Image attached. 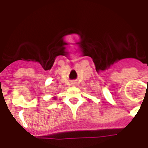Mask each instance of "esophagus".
Returning a JSON list of instances; mask_svg holds the SVG:
<instances>
[{"label":"esophagus","instance_id":"obj_1","mask_svg":"<svg viewBox=\"0 0 148 148\" xmlns=\"http://www.w3.org/2000/svg\"><path fill=\"white\" fill-rule=\"evenodd\" d=\"M72 86H76V84H75V83H73V84H72Z\"/></svg>","mask_w":148,"mask_h":148}]
</instances>
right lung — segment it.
Listing matches in <instances>:
<instances>
[{"mask_svg":"<svg viewBox=\"0 0 148 148\" xmlns=\"http://www.w3.org/2000/svg\"><path fill=\"white\" fill-rule=\"evenodd\" d=\"M53 99H54V100H56V99H57V96H53Z\"/></svg>","mask_w":148,"mask_h":148,"instance_id":"1","label":"right lung"}]
</instances>
